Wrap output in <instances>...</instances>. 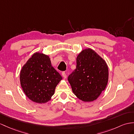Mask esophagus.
Here are the masks:
<instances>
[{"label":"esophagus","instance_id":"34e87169","mask_svg":"<svg viewBox=\"0 0 134 134\" xmlns=\"http://www.w3.org/2000/svg\"><path fill=\"white\" fill-rule=\"evenodd\" d=\"M62 75H63V76L64 78H66L67 76H66V71H63V73H62Z\"/></svg>","mask_w":134,"mask_h":134}]
</instances>
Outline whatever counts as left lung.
<instances>
[{"instance_id":"8db88e82","label":"left lung","mask_w":134,"mask_h":134,"mask_svg":"<svg viewBox=\"0 0 134 134\" xmlns=\"http://www.w3.org/2000/svg\"><path fill=\"white\" fill-rule=\"evenodd\" d=\"M76 61V69L68 78L73 92L85 102L96 100L108 82L109 70L106 62L90 48L81 52Z\"/></svg>"}]
</instances>
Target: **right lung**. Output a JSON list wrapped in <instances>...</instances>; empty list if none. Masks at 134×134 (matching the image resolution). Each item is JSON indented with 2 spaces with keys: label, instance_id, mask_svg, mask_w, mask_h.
Listing matches in <instances>:
<instances>
[{
  "label": "right lung",
  "instance_id": "1",
  "mask_svg": "<svg viewBox=\"0 0 134 134\" xmlns=\"http://www.w3.org/2000/svg\"><path fill=\"white\" fill-rule=\"evenodd\" d=\"M61 80V75L52 66L49 57L43 53L32 55L23 66L20 74L21 86L25 95L39 103L51 99Z\"/></svg>",
  "mask_w": 134,
  "mask_h": 134
}]
</instances>
